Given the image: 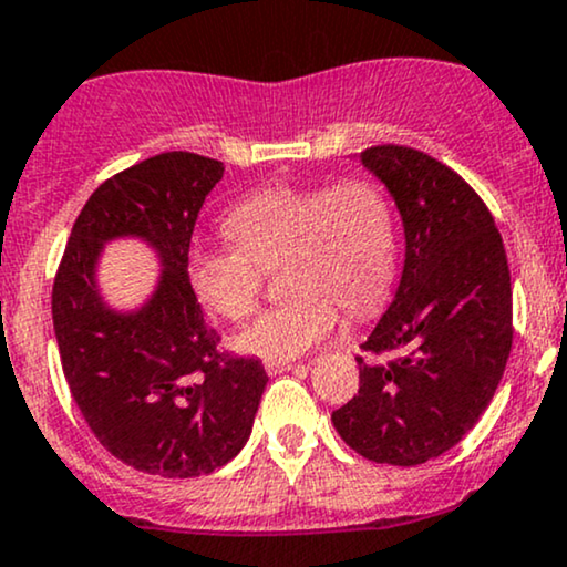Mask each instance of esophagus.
Masks as SVG:
<instances>
[{"instance_id": "34e87169", "label": "esophagus", "mask_w": 567, "mask_h": 567, "mask_svg": "<svg viewBox=\"0 0 567 567\" xmlns=\"http://www.w3.org/2000/svg\"><path fill=\"white\" fill-rule=\"evenodd\" d=\"M306 364H292V361H266V372L269 374H282V372H306Z\"/></svg>"}]
</instances>
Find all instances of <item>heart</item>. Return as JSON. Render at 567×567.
<instances>
[{"label":"heart","mask_w":567,"mask_h":567,"mask_svg":"<svg viewBox=\"0 0 567 567\" xmlns=\"http://www.w3.org/2000/svg\"><path fill=\"white\" fill-rule=\"evenodd\" d=\"M235 248H200L187 275L195 298L240 322L256 309L264 269L279 266L290 296L237 338L254 357L282 361L311 351L336 330L338 306L364 313L395 277L399 240L391 200L361 176L336 184H271L235 203L224 218Z\"/></svg>","instance_id":"b5f03b06"}]
</instances>
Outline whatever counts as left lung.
Listing matches in <instances>:
<instances>
[{"mask_svg":"<svg viewBox=\"0 0 567 567\" xmlns=\"http://www.w3.org/2000/svg\"><path fill=\"white\" fill-rule=\"evenodd\" d=\"M404 224V271L393 303L361 349L359 393L332 412L353 452L414 467L473 431L513 349V285L499 229L470 184L404 145L367 147ZM393 352V358L386 353Z\"/></svg>","mask_w":567,"mask_h":567,"instance_id":"1","label":"left lung"}]
</instances>
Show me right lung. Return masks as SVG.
<instances>
[{
  "label": "right lung",
  "instance_id": "right-lung-1",
  "mask_svg": "<svg viewBox=\"0 0 567 567\" xmlns=\"http://www.w3.org/2000/svg\"><path fill=\"white\" fill-rule=\"evenodd\" d=\"M224 163L161 153L94 189L73 224L52 288V322L73 401L124 465L195 478L235 460L250 439L269 378L231 357L189 285V240ZM136 236L159 256L154 296L134 312L107 307L96 285L101 248Z\"/></svg>",
  "mask_w": 567,
  "mask_h": 567
}]
</instances>
